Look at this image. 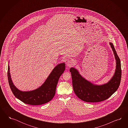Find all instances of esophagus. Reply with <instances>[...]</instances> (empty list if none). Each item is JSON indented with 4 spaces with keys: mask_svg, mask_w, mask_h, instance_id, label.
I'll return each mask as SVG.
<instances>
[{
    "mask_svg": "<svg viewBox=\"0 0 128 128\" xmlns=\"http://www.w3.org/2000/svg\"><path fill=\"white\" fill-rule=\"evenodd\" d=\"M66 66H68L70 67V66H73L74 65V62L73 61H72V60H68L66 62Z\"/></svg>",
    "mask_w": 128,
    "mask_h": 128,
    "instance_id": "1",
    "label": "esophagus"
}]
</instances>
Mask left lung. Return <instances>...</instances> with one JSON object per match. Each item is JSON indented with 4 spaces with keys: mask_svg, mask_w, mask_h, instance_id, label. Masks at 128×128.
I'll return each instance as SVG.
<instances>
[{
    "mask_svg": "<svg viewBox=\"0 0 128 128\" xmlns=\"http://www.w3.org/2000/svg\"><path fill=\"white\" fill-rule=\"evenodd\" d=\"M109 44L116 60V68L114 76L107 83L101 85L94 84L82 77L74 68H70L74 92L84 101L98 102L106 100L116 92L120 85L122 76L120 60L112 43L110 42Z\"/></svg>",
    "mask_w": 128,
    "mask_h": 128,
    "instance_id": "1",
    "label": "left lung"
}]
</instances>
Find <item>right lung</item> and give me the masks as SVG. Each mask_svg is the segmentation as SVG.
I'll return each mask as SVG.
<instances>
[{
  "instance_id": "obj_1",
  "label": "right lung",
  "mask_w": 128,
  "mask_h": 128,
  "mask_svg": "<svg viewBox=\"0 0 128 128\" xmlns=\"http://www.w3.org/2000/svg\"><path fill=\"white\" fill-rule=\"evenodd\" d=\"M9 64L8 79L12 92L17 98L23 103L36 106L46 104L52 99L56 92L58 79L65 70V63H60L55 66L41 86L32 90L22 91L17 88L12 81Z\"/></svg>"
}]
</instances>
